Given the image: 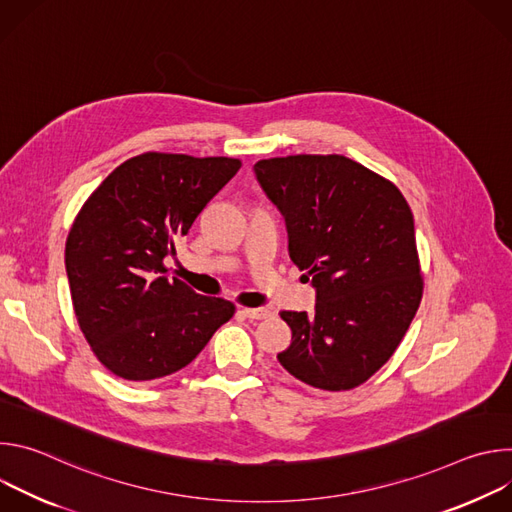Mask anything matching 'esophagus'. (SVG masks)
<instances>
[{"label":"esophagus","mask_w":512,"mask_h":512,"mask_svg":"<svg viewBox=\"0 0 512 512\" xmlns=\"http://www.w3.org/2000/svg\"><path fill=\"white\" fill-rule=\"evenodd\" d=\"M241 314L251 318V320H263V318L271 316V312L265 310V308H241Z\"/></svg>","instance_id":"34e87169"}]
</instances>
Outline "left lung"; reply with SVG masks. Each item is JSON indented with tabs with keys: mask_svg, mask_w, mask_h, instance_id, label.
Returning <instances> with one entry per match:
<instances>
[{
	"mask_svg": "<svg viewBox=\"0 0 512 512\" xmlns=\"http://www.w3.org/2000/svg\"><path fill=\"white\" fill-rule=\"evenodd\" d=\"M255 176L285 218L289 257L308 271L316 310L281 312V367L322 391L369 381L403 340L423 294L413 214L399 188L332 156L259 160Z\"/></svg>",
	"mask_w": 512,
	"mask_h": 512,
	"instance_id": "obj_1",
	"label": "left lung"
}]
</instances>
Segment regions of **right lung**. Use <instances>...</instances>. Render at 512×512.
Wrapping results in <instances>:
<instances>
[{
    "mask_svg": "<svg viewBox=\"0 0 512 512\" xmlns=\"http://www.w3.org/2000/svg\"><path fill=\"white\" fill-rule=\"evenodd\" d=\"M239 168L235 158L145 152L117 166L79 210L64 249L72 308L115 377H168L233 318L235 304L170 279L164 259Z\"/></svg>",
    "mask_w": 512,
    "mask_h": 512,
    "instance_id": "add662e5",
    "label": "right lung"
}]
</instances>
